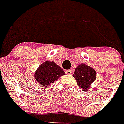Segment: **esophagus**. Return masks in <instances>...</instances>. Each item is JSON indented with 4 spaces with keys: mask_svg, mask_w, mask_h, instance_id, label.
I'll list each match as a JSON object with an SVG mask.
<instances>
[{
    "mask_svg": "<svg viewBox=\"0 0 124 124\" xmlns=\"http://www.w3.org/2000/svg\"><path fill=\"white\" fill-rule=\"evenodd\" d=\"M65 72L66 74H71L72 73V70H65Z\"/></svg>",
    "mask_w": 124,
    "mask_h": 124,
    "instance_id": "1",
    "label": "esophagus"
}]
</instances>
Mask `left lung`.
I'll list each match as a JSON object with an SVG mask.
<instances>
[{"instance_id":"1","label":"left lung","mask_w":124,"mask_h":124,"mask_svg":"<svg viewBox=\"0 0 124 124\" xmlns=\"http://www.w3.org/2000/svg\"><path fill=\"white\" fill-rule=\"evenodd\" d=\"M73 77L77 83L83 91H87L90 85L96 79V74L94 69L85 64L79 65L75 69Z\"/></svg>"}]
</instances>
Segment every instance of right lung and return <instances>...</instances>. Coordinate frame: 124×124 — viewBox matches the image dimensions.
Instances as JSON below:
<instances>
[{"mask_svg": "<svg viewBox=\"0 0 124 124\" xmlns=\"http://www.w3.org/2000/svg\"><path fill=\"white\" fill-rule=\"evenodd\" d=\"M64 74L65 72L63 69L55 62L46 60L39 65L34 76L38 83L43 87H47Z\"/></svg>", "mask_w": 124, "mask_h": 124, "instance_id": "1", "label": "right lung"}]
</instances>
